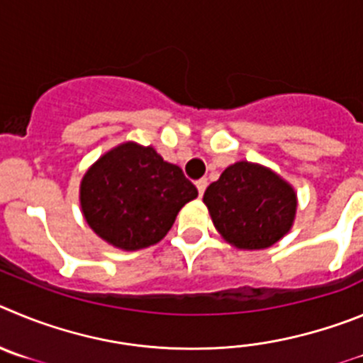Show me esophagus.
Returning a JSON list of instances; mask_svg holds the SVG:
<instances>
[{"instance_id": "esophagus-1", "label": "esophagus", "mask_w": 363, "mask_h": 363, "mask_svg": "<svg viewBox=\"0 0 363 363\" xmlns=\"http://www.w3.org/2000/svg\"><path fill=\"white\" fill-rule=\"evenodd\" d=\"M195 184H197V189H199V195H204V191H206V186H208V181H206V179H201V181H197L195 182Z\"/></svg>"}]
</instances>
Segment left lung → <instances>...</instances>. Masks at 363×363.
I'll list each match as a JSON object with an SVG mask.
<instances>
[{"label":"left lung","mask_w":363,"mask_h":363,"mask_svg":"<svg viewBox=\"0 0 363 363\" xmlns=\"http://www.w3.org/2000/svg\"><path fill=\"white\" fill-rule=\"evenodd\" d=\"M215 230L238 250H266L286 237L296 217V191L259 162L238 161L202 197Z\"/></svg>","instance_id":"8db88e82"}]
</instances>
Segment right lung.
Masks as SVG:
<instances>
[{
    "label": "right lung",
    "instance_id": "right-lung-1",
    "mask_svg": "<svg viewBox=\"0 0 363 363\" xmlns=\"http://www.w3.org/2000/svg\"><path fill=\"white\" fill-rule=\"evenodd\" d=\"M199 195L177 164L153 146L126 141L103 153L81 179L86 224L123 251L153 246L166 237L186 202Z\"/></svg>",
    "mask_w": 363,
    "mask_h": 363
}]
</instances>
